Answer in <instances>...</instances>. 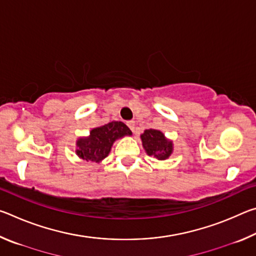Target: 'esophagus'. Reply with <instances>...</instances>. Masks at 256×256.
<instances>
[{
	"mask_svg": "<svg viewBox=\"0 0 256 256\" xmlns=\"http://www.w3.org/2000/svg\"><path fill=\"white\" fill-rule=\"evenodd\" d=\"M128 126L132 132H134V130H136V122L134 120H130V122H128Z\"/></svg>",
	"mask_w": 256,
	"mask_h": 256,
	"instance_id": "esophagus-1",
	"label": "esophagus"
}]
</instances>
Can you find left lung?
Segmentation results:
<instances>
[{
	"mask_svg": "<svg viewBox=\"0 0 256 256\" xmlns=\"http://www.w3.org/2000/svg\"><path fill=\"white\" fill-rule=\"evenodd\" d=\"M142 146L150 157L158 160H166L174 151V144L159 130L149 128L140 136Z\"/></svg>",
	"mask_w": 256,
	"mask_h": 256,
	"instance_id": "left-lung-1",
	"label": "left lung"
}]
</instances>
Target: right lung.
Segmentation results:
<instances>
[{
  "instance_id": "obj_1",
  "label": "right lung",
  "mask_w": 256,
  "mask_h": 256,
  "mask_svg": "<svg viewBox=\"0 0 256 256\" xmlns=\"http://www.w3.org/2000/svg\"><path fill=\"white\" fill-rule=\"evenodd\" d=\"M132 132L123 122L112 120L102 126L94 128L89 136H80L76 142V154L86 162H99L110 154L114 142Z\"/></svg>"
}]
</instances>
